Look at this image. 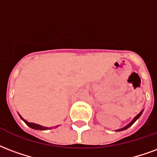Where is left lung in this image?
Returning a JSON list of instances; mask_svg holds the SVG:
<instances>
[{
	"instance_id": "obj_1",
	"label": "left lung",
	"mask_w": 157,
	"mask_h": 157,
	"mask_svg": "<svg viewBox=\"0 0 157 157\" xmlns=\"http://www.w3.org/2000/svg\"><path fill=\"white\" fill-rule=\"evenodd\" d=\"M143 111H144V110H142V111H140V113H139V114H138L137 116H136V117H135L134 118H133V120H132V121H131V122L129 123L128 125H126V126H124L123 128H121V129H118V130H116V132H121V131H124V130H126V129H127V128H129L130 126H132V125L134 124L135 121L137 120L138 118H139V117H140V116H141V114H142V112H143Z\"/></svg>"
}]
</instances>
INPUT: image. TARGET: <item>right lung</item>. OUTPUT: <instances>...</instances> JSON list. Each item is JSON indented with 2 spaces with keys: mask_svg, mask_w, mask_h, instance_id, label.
I'll use <instances>...</instances> for the list:
<instances>
[{
  "mask_svg": "<svg viewBox=\"0 0 157 157\" xmlns=\"http://www.w3.org/2000/svg\"><path fill=\"white\" fill-rule=\"evenodd\" d=\"M20 116V115H19ZM21 117V119L24 121V122L29 126V127H31V128L34 129V130H40V131H45V130H50V129L53 128V127H46V126H40V125H38V124H36V123H31V122H28L27 121H25L24 118H23L21 116H20ZM59 126H54V128H56L58 127Z\"/></svg>",
  "mask_w": 157,
  "mask_h": 157,
  "instance_id": "right-lung-1",
  "label": "right lung"
}]
</instances>
